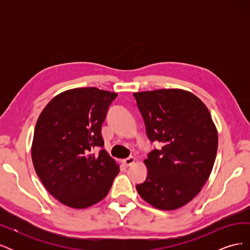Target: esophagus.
Instances as JSON below:
<instances>
[{
  "mask_svg": "<svg viewBox=\"0 0 250 250\" xmlns=\"http://www.w3.org/2000/svg\"><path fill=\"white\" fill-rule=\"evenodd\" d=\"M134 162H135V157H133V156H129V157H127V158H125V160L122 161L123 165L126 166V167H128V166L133 165Z\"/></svg>",
  "mask_w": 250,
  "mask_h": 250,
  "instance_id": "esophagus-1",
  "label": "esophagus"
}]
</instances>
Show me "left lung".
<instances>
[{"label": "left lung", "instance_id": "left-lung-1", "mask_svg": "<svg viewBox=\"0 0 250 250\" xmlns=\"http://www.w3.org/2000/svg\"><path fill=\"white\" fill-rule=\"evenodd\" d=\"M151 142L162 144L148 154V175L137 185L141 197L163 210L177 209L197 195L213 170L217 128L198 97L178 88L134 93Z\"/></svg>", "mask_w": 250, "mask_h": 250}]
</instances>
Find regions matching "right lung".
Wrapping results in <instances>:
<instances>
[{
	"mask_svg": "<svg viewBox=\"0 0 250 250\" xmlns=\"http://www.w3.org/2000/svg\"><path fill=\"white\" fill-rule=\"evenodd\" d=\"M116 93L80 87L60 93L37 119L31 155L48 192L73 208L101 201L119 173V165L103 147L101 127Z\"/></svg>",
	"mask_w": 250,
	"mask_h": 250,
	"instance_id": "obj_1",
	"label": "right lung"
}]
</instances>
